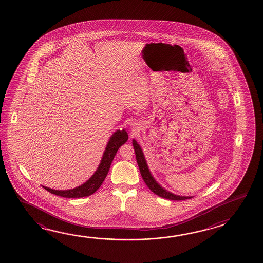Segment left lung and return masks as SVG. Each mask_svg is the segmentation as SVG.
<instances>
[{"label": "left lung", "mask_w": 263, "mask_h": 263, "mask_svg": "<svg viewBox=\"0 0 263 263\" xmlns=\"http://www.w3.org/2000/svg\"><path fill=\"white\" fill-rule=\"evenodd\" d=\"M133 146L135 152H136V159H137V162H138V167H139V171L141 173L143 180L145 181L146 185L149 188V189L154 193V194L159 195L162 198L168 199V200H173V201H182V200H186V199L192 198V197H186V196H179V195H175V194L170 193L168 191L163 189L161 186H159L157 181L154 180V178L151 176V173L147 168L146 165V159L143 154L142 149L140 148V146L138 145V142L136 140H133Z\"/></svg>", "instance_id": "8db88e82"}]
</instances>
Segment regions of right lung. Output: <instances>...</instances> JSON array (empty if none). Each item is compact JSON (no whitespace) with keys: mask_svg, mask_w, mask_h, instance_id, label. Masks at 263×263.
Segmentation results:
<instances>
[{"mask_svg":"<svg viewBox=\"0 0 263 263\" xmlns=\"http://www.w3.org/2000/svg\"><path fill=\"white\" fill-rule=\"evenodd\" d=\"M127 139H128V136L125 130H122V131L118 130L112 135L105 148L99 168H97V171L95 172L90 180L87 181L85 183H83L82 185L79 186L75 189L67 190V191L50 189L45 186H43L44 189L47 190L52 194L59 195L65 198H80V197H85V196H89L90 194H95L104 182L105 177L107 176L109 168L112 164V159L117 154L118 148L122 145H124L127 141Z\"/></svg>","mask_w":263,"mask_h":263,"instance_id":"right-lung-1","label":"right lung"}]
</instances>
